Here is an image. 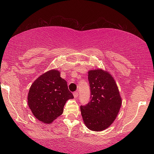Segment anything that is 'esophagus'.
I'll return each instance as SVG.
<instances>
[{"instance_id": "1", "label": "esophagus", "mask_w": 154, "mask_h": 154, "mask_svg": "<svg viewBox=\"0 0 154 154\" xmlns=\"http://www.w3.org/2000/svg\"><path fill=\"white\" fill-rule=\"evenodd\" d=\"M73 96L75 98H77L78 97V96H79V93H78V92H73Z\"/></svg>"}]
</instances>
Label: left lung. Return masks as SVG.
I'll return each instance as SVG.
<instances>
[{
	"label": "left lung",
	"mask_w": 154,
	"mask_h": 154,
	"mask_svg": "<svg viewBox=\"0 0 154 154\" xmlns=\"http://www.w3.org/2000/svg\"><path fill=\"white\" fill-rule=\"evenodd\" d=\"M90 100L80 106L83 120L93 131L107 128L116 119L122 106L116 82L111 74L103 69L88 71Z\"/></svg>",
	"instance_id": "8db88e82"
}]
</instances>
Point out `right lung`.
<instances>
[{"label":"right lung","mask_w":154,"mask_h":154,"mask_svg":"<svg viewBox=\"0 0 154 154\" xmlns=\"http://www.w3.org/2000/svg\"><path fill=\"white\" fill-rule=\"evenodd\" d=\"M74 98L66 80L58 70H51L38 77L30 86L28 103L35 118L49 124L63 113L69 99Z\"/></svg>","instance_id":"obj_1"}]
</instances>
